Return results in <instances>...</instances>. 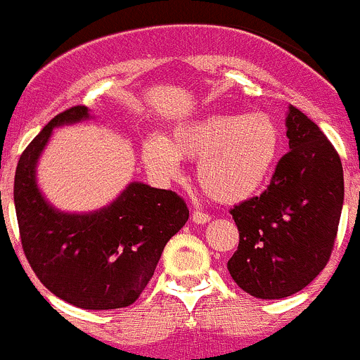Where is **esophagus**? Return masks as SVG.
Here are the masks:
<instances>
[{"label":"esophagus","instance_id":"esophagus-1","mask_svg":"<svg viewBox=\"0 0 360 360\" xmlns=\"http://www.w3.org/2000/svg\"><path fill=\"white\" fill-rule=\"evenodd\" d=\"M192 222H194V224H206V222H210V215H208V213H202V212H198V210H195V212L192 213Z\"/></svg>","mask_w":360,"mask_h":360}]
</instances>
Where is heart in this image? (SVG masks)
I'll use <instances>...</instances> for the list:
<instances>
[{
	"label": "heart",
	"instance_id": "b5f03b06",
	"mask_svg": "<svg viewBox=\"0 0 360 360\" xmlns=\"http://www.w3.org/2000/svg\"><path fill=\"white\" fill-rule=\"evenodd\" d=\"M282 129L271 115L208 113L173 126L169 138L150 134L141 148L159 179L179 175L181 159L198 162L199 185L213 201H247L268 185L282 155Z\"/></svg>",
	"mask_w": 360,
	"mask_h": 360
}]
</instances>
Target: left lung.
<instances>
[{"label": "left lung", "mask_w": 360, "mask_h": 360, "mask_svg": "<svg viewBox=\"0 0 360 360\" xmlns=\"http://www.w3.org/2000/svg\"><path fill=\"white\" fill-rule=\"evenodd\" d=\"M285 127L289 152L269 187L231 210L240 245L227 269L259 300L292 296L326 268L343 208V166L326 134L292 105Z\"/></svg>", "instance_id": "obj_1"}]
</instances>
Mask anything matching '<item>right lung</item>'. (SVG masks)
Here are the masks:
<instances>
[{"mask_svg":"<svg viewBox=\"0 0 360 360\" xmlns=\"http://www.w3.org/2000/svg\"><path fill=\"white\" fill-rule=\"evenodd\" d=\"M89 119L87 106H73L27 145L17 165L13 202L24 254L40 282L78 308L115 309L143 292L188 210L179 194L143 181H131L110 205L92 212H60L51 205L38 187V159L56 127Z\"/></svg>","mask_w":360,"mask_h":360,"instance_id":"obj_1","label":"right lung"}]
</instances>
